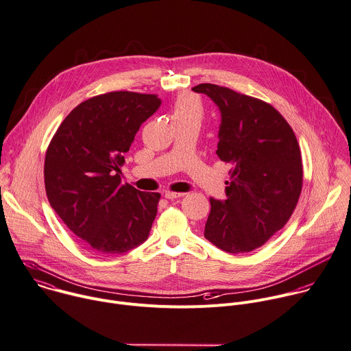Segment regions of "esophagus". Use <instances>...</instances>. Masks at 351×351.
I'll list each match as a JSON object with an SVG mask.
<instances>
[{"label":"esophagus","mask_w":351,"mask_h":351,"mask_svg":"<svg viewBox=\"0 0 351 351\" xmlns=\"http://www.w3.org/2000/svg\"><path fill=\"white\" fill-rule=\"evenodd\" d=\"M183 195H184V193H172V191H165V194H164V197L167 199H175V198H180Z\"/></svg>","instance_id":"esophagus-1"}]
</instances>
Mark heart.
I'll return each instance as SVG.
<instances>
[{"mask_svg":"<svg viewBox=\"0 0 351 351\" xmlns=\"http://www.w3.org/2000/svg\"><path fill=\"white\" fill-rule=\"evenodd\" d=\"M202 115V107L198 99L190 93H182L178 96L173 108H172V120H186L195 119L199 120Z\"/></svg>","mask_w":351,"mask_h":351,"instance_id":"obj_1","label":"heart"}]
</instances>
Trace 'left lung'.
I'll list each match as a JSON object with an SVG mask.
<instances>
[{"label":"left lung","instance_id":"8db88e82","mask_svg":"<svg viewBox=\"0 0 351 351\" xmlns=\"http://www.w3.org/2000/svg\"><path fill=\"white\" fill-rule=\"evenodd\" d=\"M220 111L217 157L228 162L226 199L209 198L204 237L228 254L262 247L289 220L302 183V156L284 117L269 103L215 84L191 88Z\"/></svg>","mask_w":351,"mask_h":351}]
</instances>
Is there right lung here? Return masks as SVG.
I'll return each instance as SVG.
<instances>
[{"label": "right lung", "instance_id": "right-lung-1", "mask_svg": "<svg viewBox=\"0 0 351 351\" xmlns=\"http://www.w3.org/2000/svg\"><path fill=\"white\" fill-rule=\"evenodd\" d=\"M161 106L157 95L108 92L80 103L63 120L45 156L51 206L86 247L121 255L143 244L160 193L121 183L124 153Z\"/></svg>", "mask_w": 351, "mask_h": 351}]
</instances>
